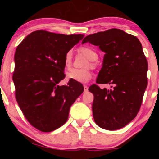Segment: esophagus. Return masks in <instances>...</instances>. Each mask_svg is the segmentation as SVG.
I'll return each mask as SVG.
<instances>
[{
    "label": "esophagus",
    "mask_w": 159,
    "mask_h": 159,
    "mask_svg": "<svg viewBox=\"0 0 159 159\" xmlns=\"http://www.w3.org/2000/svg\"><path fill=\"white\" fill-rule=\"evenodd\" d=\"M84 92H87L88 90V87L87 85H84Z\"/></svg>",
    "instance_id": "esophagus-1"
}]
</instances>
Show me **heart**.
Here are the masks:
<instances>
[{
  "mask_svg": "<svg viewBox=\"0 0 159 159\" xmlns=\"http://www.w3.org/2000/svg\"><path fill=\"white\" fill-rule=\"evenodd\" d=\"M80 53L84 55L89 61H95L97 60L98 54L94 50L89 47H82L79 49ZM72 52L69 51L66 52L64 58V66L66 69H69L72 66ZM92 77L90 71L88 69H71L67 73V78L70 81H77L79 83H86Z\"/></svg>",
  "mask_w": 159,
  "mask_h": 159,
  "instance_id": "heart-1",
  "label": "heart"
}]
</instances>
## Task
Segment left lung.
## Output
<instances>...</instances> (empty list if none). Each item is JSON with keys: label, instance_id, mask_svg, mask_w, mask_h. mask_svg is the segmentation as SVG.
<instances>
[{"label": "left lung", "instance_id": "8db88e82", "mask_svg": "<svg viewBox=\"0 0 159 159\" xmlns=\"http://www.w3.org/2000/svg\"><path fill=\"white\" fill-rule=\"evenodd\" d=\"M90 43L105 52L97 84H108L110 89L91 85L95 122L106 130L121 129L138 114L147 86L148 69L142 45L136 36L113 28L87 36Z\"/></svg>", "mask_w": 159, "mask_h": 159}]
</instances>
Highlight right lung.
Here are the masks:
<instances>
[{
    "label": "right lung",
    "instance_id": "1",
    "mask_svg": "<svg viewBox=\"0 0 159 159\" xmlns=\"http://www.w3.org/2000/svg\"><path fill=\"white\" fill-rule=\"evenodd\" d=\"M84 36L36 30L16 48L12 76L16 100L29 123L41 132H52L63 125L71 105L83 93L79 82L58 84L65 78L66 54Z\"/></svg>",
    "mask_w": 159,
    "mask_h": 159
}]
</instances>
